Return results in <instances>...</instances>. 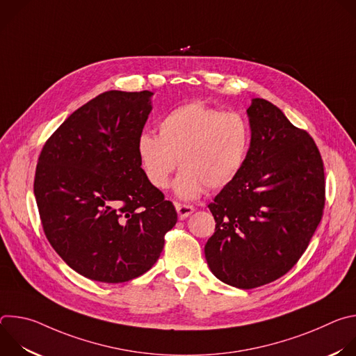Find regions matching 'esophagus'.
I'll return each instance as SVG.
<instances>
[{"label": "esophagus", "instance_id": "1", "mask_svg": "<svg viewBox=\"0 0 356 356\" xmlns=\"http://www.w3.org/2000/svg\"><path fill=\"white\" fill-rule=\"evenodd\" d=\"M176 211L179 214V218L184 220V218H187L188 216H191L194 213V207L187 206V204H176Z\"/></svg>", "mask_w": 356, "mask_h": 356}]
</instances>
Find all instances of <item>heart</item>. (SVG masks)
Here are the masks:
<instances>
[{
    "mask_svg": "<svg viewBox=\"0 0 356 356\" xmlns=\"http://www.w3.org/2000/svg\"><path fill=\"white\" fill-rule=\"evenodd\" d=\"M249 147L250 129L241 114L193 101L168 113L158 135L142 134L136 155L145 177L159 190L169 186L179 163L183 169L173 183L175 194L194 200L206 187L218 190L231 184L245 166Z\"/></svg>",
    "mask_w": 356,
    "mask_h": 356,
    "instance_id": "heart-1",
    "label": "heart"
}]
</instances>
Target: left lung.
Masks as SVG:
<instances>
[{"instance_id": "1", "label": "left lung", "mask_w": 356, "mask_h": 356, "mask_svg": "<svg viewBox=\"0 0 356 356\" xmlns=\"http://www.w3.org/2000/svg\"><path fill=\"white\" fill-rule=\"evenodd\" d=\"M246 115L249 154L238 177L209 204L216 232L204 246L213 275L243 290L268 284L297 264L325 202L313 138L264 98H252Z\"/></svg>"}]
</instances>
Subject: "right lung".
Here are the masks:
<instances>
[{
	"instance_id": "add662e5",
	"label": "right lung",
	"mask_w": 356,
	"mask_h": 356,
	"mask_svg": "<svg viewBox=\"0 0 356 356\" xmlns=\"http://www.w3.org/2000/svg\"><path fill=\"white\" fill-rule=\"evenodd\" d=\"M152 95H97L49 138L38 161L33 193L44 235L73 270L95 282L124 283L147 272L177 222L136 155Z\"/></svg>"
}]
</instances>
